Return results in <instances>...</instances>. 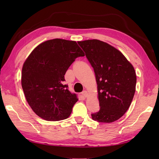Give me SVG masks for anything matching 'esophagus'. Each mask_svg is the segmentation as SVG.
Instances as JSON below:
<instances>
[{"label":"esophagus","mask_w":159,"mask_h":159,"mask_svg":"<svg viewBox=\"0 0 159 159\" xmlns=\"http://www.w3.org/2000/svg\"><path fill=\"white\" fill-rule=\"evenodd\" d=\"M82 95L85 97V98H87V96H88V95H89V93H88V92H87V91H83V92H82Z\"/></svg>","instance_id":"esophagus-1"}]
</instances>
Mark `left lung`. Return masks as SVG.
Wrapping results in <instances>:
<instances>
[{
	"label": "left lung",
	"mask_w": 159,
	"mask_h": 159,
	"mask_svg": "<svg viewBox=\"0 0 159 159\" xmlns=\"http://www.w3.org/2000/svg\"><path fill=\"white\" fill-rule=\"evenodd\" d=\"M96 75L100 109L93 120L110 123L119 120L129 108L135 92L133 66L120 51L98 39L78 42Z\"/></svg>",
	"instance_id": "left-lung-1"
}]
</instances>
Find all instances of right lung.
<instances>
[{
    "label": "right lung",
    "instance_id": "right-lung-1",
    "mask_svg": "<svg viewBox=\"0 0 159 159\" xmlns=\"http://www.w3.org/2000/svg\"><path fill=\"white\" fill-rule=\"evenodd\" d=\"M85 54L74 41L53 39L40 43L23 64L22 87L29 106L46 121L68 117L77 101L63 85L64 75L75 59Z\"/></svg>",
    "mask_w": 159,
    "mask_h": 159
}]
</instances>
